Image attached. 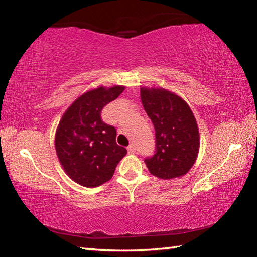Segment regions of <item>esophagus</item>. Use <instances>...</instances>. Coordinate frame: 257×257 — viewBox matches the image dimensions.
I'll return each instance as SVG.
<instances>
[{"label": "esophagus", "instance_id": "esophagus-1", "mask_svg": "<svg viewBox=\"0 0 257 257\" xmlns=\"http://www.w3.org/2000/svg\"><path fill=\"white\" fill-rule=\"evenodd\" d=\"M128 152L130 154H134L135 152H136V146H135L134 144H132V145H129L128 146Z\"/></svg>", "mask_w": 257, "mask_h": 257}]
</instances>
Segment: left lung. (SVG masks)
<instances>
[{"label":"left lung","instance_id":"8db88e82","mask_svg":"<svg viewBox=\"0 0 257 257\" xmlns=\"http://www.w3.org/2000/svg\"><path fill=\"white\" fill-rule=\"evenodd\" d=\"M143 106L153 122L156 151L145 164L151 175L163 180L185 176L199 152L197 121L184 98L161 87H142Z\"/></svg>","mask_w":257,"mask_h":257}]
</instances>
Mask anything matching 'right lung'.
<instances>
[{
  "label": "right lung",
  "instance_id": "obj_1",
  "mask_svg": "<svg viewBox=\"0 0 257 257\" xmlns=\"http://www.w3.org/2000/svg\"><path fill=\"white\" fill-rule=\"evenodd\" d=\"M125 87L98 86L80 95L61 118L55 132V151L70 179L88 188L105 184L127 154L116 144V130L103 122L102 108Z\"/></svg>",
  "mask_w": 257,
  "mask_h": 257
}]
</instances>
